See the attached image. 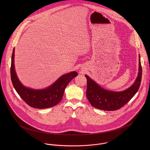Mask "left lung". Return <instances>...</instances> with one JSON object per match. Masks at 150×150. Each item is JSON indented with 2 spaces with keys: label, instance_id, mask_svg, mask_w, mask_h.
I'll return each instance as SVG.
<instances>
[{
  "label": "left lung",
  "instance_id": "left-lung-1",
  "mask_svg": "<svg viewBox=\"0 0 150 150\" xmlns=\"http://www.w3.org/2000/svg\"><path fill=\"white\" fill-rule=\"evenodd\" d=\"M139 72L134 83L128 89L120 92L107 90L99 86L89 76L87 80L86 98L93 107L105 111H114L126 105L134 96L140 86L142 69L140 57H139Z\"/></svg>",
  "mask_w": 150,
  "mask_h": 150
}]
</instances>
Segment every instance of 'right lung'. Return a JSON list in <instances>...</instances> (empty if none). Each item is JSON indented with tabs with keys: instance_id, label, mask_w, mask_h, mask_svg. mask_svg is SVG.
<instances>
[{
	"instance_id": "obj_1",
	"label": "right lung",
	"mask_w": 150,
	"mask_h": 150,
	"mask_svg": "<svg viewBox=\"0 0 150 150\" xmlns=\"http://www.w3.org/2000/svg\"><path fill=\"white\" fill-rule=\"evenodd\" d=\"M14 48L11 57V79L16 91L29 106L36 108H47L58 105L63 98L64 89L69 82L78 73L71 71L61 76L52 85L43 89H35L22 85L19 80L14 66Z\"/></svg>"
}]
</instances>
